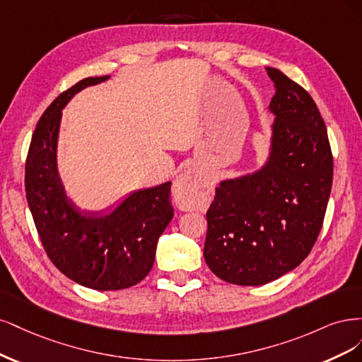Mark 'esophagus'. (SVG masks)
<instances>
[{
    "label": "esophagus",
    "instance_id": "1",
    "mask_svg": "<svg viewBox=\"0 0 362 362\" xmlns=\"http://www.w3.org/2000/svg\"><path fill=\"white\" fill-rule=\"evenodd\" d=\"M200 176H198L197 171L186 170L173 185L174 202L179 204L180 209H188V200L200 189Z\"/></svg>",
    "mask_w": 362,
    "mask_h": 362
}]
</instances>
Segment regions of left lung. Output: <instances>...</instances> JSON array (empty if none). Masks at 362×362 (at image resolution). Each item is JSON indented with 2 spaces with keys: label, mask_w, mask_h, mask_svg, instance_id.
<instances>
[{
  "label": "left lung",
  "mask_w": 362,
  "mask_h": 362,
  "mask_svg": "<svg viewBox=\"0 0 362 362\" xmlns=\"http://www.w3.org/2000/svg\"><path fill=\"white\" fill-rule=\"evenodd\" d=\"M266 71L275 87L269 153L259 170L221 180L206 215L204 260L238 286L271 283L304 262L332 186V153L316 102L281 71Z\"/></svg>",
  "instance_id": "left-lung-1"
}]
</instances>
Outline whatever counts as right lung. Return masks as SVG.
Instances as JSON below:
<instances>
[{
	"mask_svg": "<svg viewBox=\"0 0 362 362\" xmlns=\"http://www.w3.org/2000/svg\"><path fill=\"white\" fill-rule=\"evenodd\" d=\"M108 78L81 79L49 105L25 164L27 202L46 254L72 281L102 291L132 287L147 276L174 215L171 182L131 192L108 214L84 211L66 192L57 162L62 111L76 93Z\"/></svg>",
	"mask_w": 362,
	"mask_h": 362,
	"instance_id": "right-lung-1",
	"label": "right lung"
}]
</instances>
